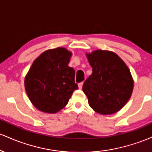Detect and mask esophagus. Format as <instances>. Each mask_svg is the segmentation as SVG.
Instances as JSON below:
<instances>
[{
	"label": "esophagus",
	"mask_w": 152,
	"mask_h": 152,
	"mask_svg": "<svg viewBox=\"0 0 152 152\" xmlns=\"http://www.w3.org/2000/svg\"><path fill=\"white\" fill-rule=\"evenodd\" d=\"M83 82H81V83H78V88H79V89H81L82 86H83Z\"/></svg>",
	"instance_id": "obj_1"
}]
</instances>
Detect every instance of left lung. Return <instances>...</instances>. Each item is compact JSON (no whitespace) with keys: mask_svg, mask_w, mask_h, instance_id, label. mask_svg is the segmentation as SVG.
Segmentation results:
<instances>
[{"mask_svg":"<svg viewBox=\"0 0 152 152\" xmlns=\"http://www.w3.org/2000/svg\"><path fill=\"white\" fill-rule=\"evenodd\" d=\"M92 74L83 85V91L94 111L112 114L126 104L132 96L134 81L124 61L114 52L96 50L86 53Z\"/></svg>","mask_w":152,"mask_h":152,"instance_id":"1","label":"left lung"}]
</instances>
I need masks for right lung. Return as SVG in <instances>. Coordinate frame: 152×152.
<instances>
[{
    "label": "right lung",
    "mask_w": 152,
    "mask_h": 152,
    "mask_svg": "<svg viewBox=\"0 0 152 152\" xmlns=\"http://www.w3.org/2000/svg\"><path fill=\"white\" fill-rule=\"evenodd\" d=\"M72 53L61 47L47 50L33 63L25 77V89L36 109L55 114L78 89L75 71L69 64Z\"/></svg>",
    "instance_id": "1"
}]
</instances>
